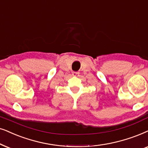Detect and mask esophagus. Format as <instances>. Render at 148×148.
Wrapping results in <instances>:
<instances>
[{"label": "esophagus", "mask_w": 148, "mask_h": 148, "mask_svg": "<svg viewBox=\"0 0 148 148\" xmlns=\"http://www.w3.org/2000/svg\"><path fill=\"white\" fill-rule=\"evenodd\" d=\"M72 75L74 76H78V72H74L72 73Z\"/></svg>", "instance_id": "obj_1"}]
</instances>
